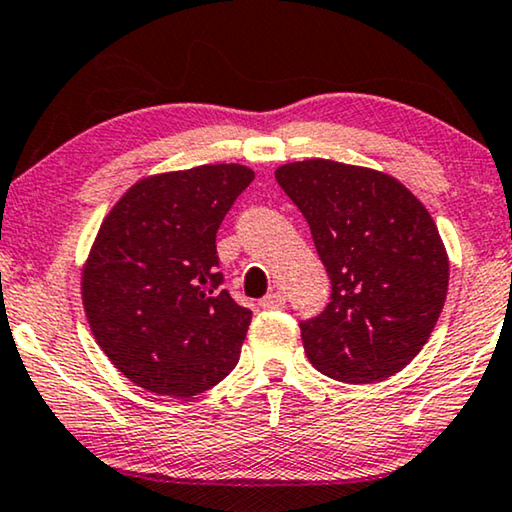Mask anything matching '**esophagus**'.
<instances>
[{"label":"esophagus","instance_id":"1","mask_svg":"<svg viewBox=\"0 0 512 512\" xmlns=\"http://www.w3.org/2000/svg\"><path fill=\"white\" fill-rule=\"evenodd\" d=\"M285 304H287L285 294L278 292V290L269 292L262 301H259V306H262L264 311H280V308H285Z\"/></svg>","mask_w":512,"mask_h":512}]
</instances>
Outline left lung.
Returning <instances> with one entry per match:
<instances>
[{"label": "left lung", "mask_w": 512, "mask_h": 512, "mask_svg": "<svg viewBox=\"0 0 512 512\" xmlns=\"http://www.w3.org/2000/svg\"><path fill=\"white\" fill-rule=\"evenodd\" d=\"M276 181L306 218L331 280L325 311L299 322L311 364L355 385L399 373L448 294V253L429 211L397 178L352 164H283Z\"/></svg>", "instance_id": "left-lung-1"}]
</instances>
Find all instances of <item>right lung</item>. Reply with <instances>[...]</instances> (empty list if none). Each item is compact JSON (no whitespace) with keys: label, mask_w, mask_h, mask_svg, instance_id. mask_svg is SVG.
<instances>
[{"label":"right lung","mask_w":512,"mask_h":512,"mask_svg":"<svg viewBox=\"0 0 512 512\" xmlns=\"http://www.w3.org/2000/svg\"><path fill=\"white\" fill-rule=\"evenodd\" d=\"M255 174L204 164L143 178L106 215L83 269L90 329L122 376L190 399L227 378L253 318L222 287L215 234Z\"/></svg>","instance_id":"add662e5"}]
</instances>
